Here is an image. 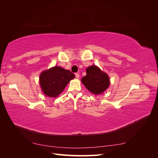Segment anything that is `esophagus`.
Listing matches in <instances>:
<instances>
[{"label":"esophagus","mask_w":158,"mask_h":158,"mask_svg":"<svg viewBox=\"0 0 158 158\" xmlns=\"http://www.w3.org/2000/svg\"><path fill=\"white\" fill-rule=\"evenodd\" d=\"M75 76H76V78H80V75H79L78 73H76L75 74Z\"/></svg>","instance_id":"esophagus-1"}]
</instances>
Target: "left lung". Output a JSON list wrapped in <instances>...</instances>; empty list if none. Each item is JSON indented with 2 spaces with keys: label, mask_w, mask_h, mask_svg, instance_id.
<instances>
[{
  "label": "left lung",
  "mask_w": 158,
  "mask_h": 158,
  "mask_svg": "<svg viewBox=\"0 0 158 158\" xmlns=\"http://www.w3.org/2000/svg\"><path fill=\"white\" fill-rule=\"evenodd\" d=\"M81 80L85 88L95 95L104 92L110 84L108 75L95 65L88 66L86 76Z\"/></svg>",
  "instance_id": "1"
}]
</instances>
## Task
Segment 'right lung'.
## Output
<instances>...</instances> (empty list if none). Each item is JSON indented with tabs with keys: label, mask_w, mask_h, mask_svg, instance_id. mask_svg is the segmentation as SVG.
<instances>
[{
	"label": "right lung",
	"mask_w": 158,
	"mask_h": 158,
	"mask_svg": "<svg viewBox=\"0 0 158 158\" xmlns=\"http://www.w3.org/2000/svg\"><path fill=\"white\" fill-rule=\"evenodd\" d=\"M75 76L69 70L60 66H54L42 72L40 76V84L43 93L47 96L56 98L62 93L66 85Z\"/></svg>",
	"instance_id": "add662e5"
}]
</instances>
